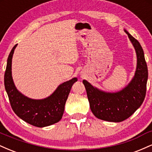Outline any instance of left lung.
I'll return each instance as SVG.
<instances>
[{
	"instance_id": "8db88e82",
	"label": "left lung",
	"mask_w": 152,
	"mask_h": 152,
	"mask_svg": "<svg viewBox=\"0 0 152 152\" xmlns=\"http://www.w3.org/2000/svg\"><path fill=\"white\" fill-rule=\"evenodd\" d=\"M124 31L134 47L137 58L135 74L130 83L119 91L111 93L96 88L86 80L83 81L92 113L104 121H124L140 107L146 96L148 69L144 50L139 41L128 31Z\"/></svg>"
}]
</instances>
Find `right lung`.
<instances>
[{
  "label": "right lung",
  "mask_w": 152,
  "mask_h": 152,
  "mask_svg": "<svg viewBox=\"0 0 152 152\" xmlns=\"http://www.w3.org/2000/svg\"><path fill=\"white\" fill-rule=\"evenodd\" d=\"M17 45L12 48L7 60L4 75L5 88L15 114L24 121L37 127L48 126L61 119L66 102L73 84L78 81L73 78L58 86L51 95L43 99H33L20 93L12 78V58Z\"/></svg>",
  "instance_id": "obj_1"
}]
</instances>
